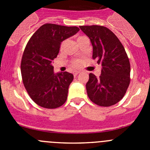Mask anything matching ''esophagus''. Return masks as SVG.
I'll return each instance as SVG.
<instances>
[{
  "label": "esophagus",
  "mask_w": 150,
  "mask_h": 150,
  "mask_svg": "<svg viewBox=\"0 0 150 150\" xmlns=\"http://www.w3.org/2000/svg\"><path fill=\"white\" fill-rule=\"evenodd\" d=\"M79 74V71H74V76H77V75H78V74Z\"/></svg>",
  "instance_id": "esophagus-1"
}]
</instances>
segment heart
<instances>
[{"instance_id":"b5f03b06","label":"heart","mask_w":150,"mask_h":150,"mask_svg":"<svg viewBox=\"0 0 150 150\" xmlns=\"http://www.w3.org/2000/svg\"><path fill=\"white\" fill-rule=\"evenodd\" d=\"M83 38V37H79V38H78L77 40H79V39H80V38ZM74 65L75 66V67H77V66L79 65V62H74Z\"/></svg>"}]
</instances>
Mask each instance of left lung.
Wrapping results in <instances>:
<instances>
[{
	"label": "left lung",
	"mask_w": 150,
	"mask_h": 150,
	"mask_svg": "<svg viewBox=\"0 0 150 150\" xmlns=\"http://www.w3.org/2000/svg\"><path fill=\"white\" fill-rule=\"evenodd\" d=\"M92 45V58L101 66L98 78L89 74L86 91L91 101L110 107L120 101L130 83L129 59L118 38L104 26H80Z\"/></svg>",
	"instance_id": "8db88e82"
}]
</instances>
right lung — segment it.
Instances as JSON below:
<instances>
[{
    "label": "right lung",
    "instance_id": "add662e5",
    "mask_svg": "<svg viewBox=\"0 0 150 150\" xmlns=\"http://www.w3.org/2000/svg\"><path fill=\"white\" fill-rule=\"evenodd\" d=\"M79 30L76 26L45 24L26 45L21 63L22 80L30 98L40 107L54 109L65 103L74 75L67 71L54 73L52 62L62 41Z\"/></svg>",
    "mask_w": 150,
    "mask_h": 150
}]
</instances>
